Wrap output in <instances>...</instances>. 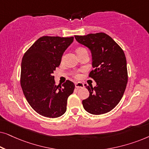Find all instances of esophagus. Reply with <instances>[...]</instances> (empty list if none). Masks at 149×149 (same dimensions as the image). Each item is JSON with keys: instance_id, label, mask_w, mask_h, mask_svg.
Returning <instances> with one entry per match:
<instances>
[{"instance_id": "obj_1", "label": "esophagus", "mask_w": 149, "mask_h": 149, "mask_svg": "<svg viewBox=\"0 0 149 149\" xmlns=\"http://www.w3.org/2000/svg\"><path fill=\"white\" fill-rule=\"evenodd\" d=\"M75 87H76L77 89L83 88V87H84V85H83V83L81 82H77L75 83Z\"/></svg>"}]
</instances>
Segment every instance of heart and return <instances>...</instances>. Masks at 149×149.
<instances>
[{"instance_id":"b5f03b06","label":"heart","mask_w":149,"mask_h":149,"mask_svg":"<svg viewBox=\"0 0 149 149\" xmlns=\"http://www.w3.org/2000/svg\"><path fill=\"white\" fill-rule=\"evenodd\" d=\"M83 49H85V48H83V47H79V48H77V52H79V51L83 50ZM74 75V77H77V78H78V77H79V74L78 73H77V72H75Z\"/></svg>"}]
</instances>
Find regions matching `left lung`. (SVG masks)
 <instances>
[{"label": "left lung", "instance_id": "1", "mask_svg": "<svg viewBox=\"0 0 149 149\" xmlns=\"http://www.w3.org/2000/svg\"><path fill=\"white\" fill-rule=\"evenodd\" d=\"M74 37L91 50L94 70L89 77L96 83L94 87L85 85L89 96L83 100V108L93 115L107 113L119 104L125 92L128 79L125 54L111 36L103 32Z\"/></svg>", "mask_w": 149, "mask_h": 149}]
</instances>
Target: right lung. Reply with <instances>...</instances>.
Here are the masks:
<instances>
[{"instance_id":"1","label":"right lung","mask_w":149,"mask_h":149,"mask_svg":"<svg viewBox=\"0 0 149 149\" xmlns=\"http://www.w3.org/2000/svg\"><path fill=\"white\" fill-rule=\"evenodd\" d=\"M74 37L44 36L24 54L20 83L28 102L39 115L57 118L66 111L67 100L75 85L67 80L56 85L54 71L60 66L62 55Z\"/></svg>"}]
</instances>
